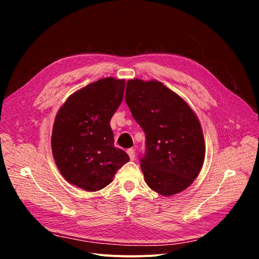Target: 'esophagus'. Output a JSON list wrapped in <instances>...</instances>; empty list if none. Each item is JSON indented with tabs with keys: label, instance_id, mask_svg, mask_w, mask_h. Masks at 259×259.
Instances as JSON below:
<instances>
[{
	"label": "esophagus",
	"instance_id": "obj_1",
	"mask_svg": "<svg viewBox=\"0 0 259 259\" xmlns=\"http://www.w3.org/2000/svg\"><path fill=\"white\" fill-rule=\"evenodd\" d=\"M127 153H128V155H129L131 160H135V159H136V152H135V149H133V148H129L128 151H127Z\"/></svg>",
	"mask_w": 259,
	"mask_h": 259
}]
</instances>
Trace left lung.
<instances>
[{
	"instance_id": "8db88e82",
	"label": "left lung",
	"mask_w": 259,
	"mask_h": 259,
	"mask_svg": "<svg viewBox=\"0 0 259 259\" xmlns=\"http://www.w3.org/2000/svg\"><path fill=\"white\" fill-rule=\"evenodd\" d=\"M126 103L145 133L140 158L148 187L162 196L191 185L202 168L204 138L196 114L162 82L130 79Z\"/></svg>"
}]
</instances>
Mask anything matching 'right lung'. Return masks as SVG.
<instances>
[{"mask_svg":"<svg viewBox=\"0 0 259 259\" xmlns=\"http://www.w3.org/2000/svg\"><path fill=\"white\" fill-rule=\"evenodd\" d=\"M124 79L101 78L71 95L57 113L52 135L54 159L63 178L87 191L104 188L129 161L114 146L111 118L119 107Z\"/></svg>","mask_w":259,"mask_h":259,"instance_id":"add662e5","label":"right lung"}]
</instances>
